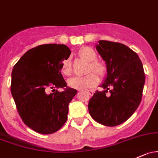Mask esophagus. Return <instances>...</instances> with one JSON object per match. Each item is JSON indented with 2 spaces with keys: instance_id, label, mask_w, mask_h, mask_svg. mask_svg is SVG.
<instances>
[{
  "instance_id": "obj_1",
  "label": "esophagus",
  "mask_w": 158,
  "mask_h": 158,
  "mask_svg": "<svg viewBox=\"0 0 158 158\" xmlns=\"http://www.w3.org/2000/svg\"><path fill=\"white\" fill-rule=\"evenodd\" d=\"M88 93V94H89V95L90 96H92L93 95V94H94V91H92V90H90V91H87V92H86Z\"/></svg>"
}]
</instances>
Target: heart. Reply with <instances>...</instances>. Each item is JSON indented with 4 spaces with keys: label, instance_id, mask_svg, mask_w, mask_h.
<instances>
[{
    "label": "heart",
    "instance_id": "obj_1",
    "mask_svg": "<svg viewBox=\"0 0 158 158\" xmlns=\"http://www.w3.org/2000/svg\"><path fill=\"white\" fill-rule=\"evenodd\" d=\"M79 55L82 59L89 62V65L87 69V73L94 71L101 77L105 76L107 71V66L100 61L96 60L97 54H96L95 51L94 50L89 47L82 48L79 50ZM61 71H62L63 74H64L65 76H69L72 73V64H71V60L69 58H66L65 60H63ZM94 73L92 72L85 76H77V77L72 78V79L68 81V84L71 88L79 89V90L90 89V88L94 87L98 83L99 81L98 76Z\"/></svg>",
    "mask_w": 158,
    "mask_h": 158
}]
</instances>
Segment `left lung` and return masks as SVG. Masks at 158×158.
<instances>
[{
  "mask_svg": "<svg viewBox=\"0 0 158 158\" xmlns=\"http://www.w3.org/2000/svg\"><path fill=\"white\" fill-rule=\"evenodd\" d=\"M98 43L96 49L106 62L107 75L101 85L104 90L94 93L89 110L96 122L115 127L127 120L139 107L145 72L138 54L125 44L104 40Z\"/></svg>",
  "mask_w": 158,
  "mask_h": 158,
  "instance_id": "left-lung-1",
  "label": "left lung"
}]
</instances>
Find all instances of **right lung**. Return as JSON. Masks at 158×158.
Listing matches in <instances>:
<instances>
[{
    "mask_svg": "<svg viewBox=\"0 0 158 158\" xmlns=\"http://www.w3.org/2000/svg\"><path fill=\"white\" fill-rule=\"evenodd\" d=\"M70 54L65 44H42L29 50L13 66L10 90L17 111L39 133H54L67 119L68 106L77 91L66 86L60 70ZM56 87L64 90L47 94L48 89Z\"/></svg>",
    "mask_w": 158,
    "mask_h": 158,
    "instance_id": "right-lung-1",
    "label": "right lung"
}]
</instances>
